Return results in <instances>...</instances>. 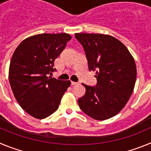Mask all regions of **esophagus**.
<instances>
[{"instance_id": "1", "label": "esophagus", "mask_w": 151, "mask_h": 151, "mask_svg": "<svg viewBox=\"0 0 151 151\" xmlns=\"http://www.w3.org/2000/svg\"><path fill=\"white\" fill-rule=\"evenodd\" d=\"M72 85H78V82H71Z\"/></svg>"}]
</instances>
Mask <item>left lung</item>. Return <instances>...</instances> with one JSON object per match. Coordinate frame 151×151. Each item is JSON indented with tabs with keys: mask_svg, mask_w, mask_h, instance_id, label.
<instances>
[{
	"mask_svg": "<svg viewBox=\"0 0 151 151\" xmlns=\"http://www.w3.org/2000/svg\"><path fill=\"white\" fill-rule=\"evenodd\" d=\"M85 50L90 71H95L97 83L82 84L85 95L78 106L96 120H105L118 114L130 98L135 85L137 69L134 57L116 38L104 34L76 33Z\"/></svg>",
	"mask_w": 151,
	"mask_h": 151,
	"instance_id": "left-lung-1",
	"label": "left lung"
}]
</instances>
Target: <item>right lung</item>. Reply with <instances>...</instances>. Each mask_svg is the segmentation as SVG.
Here are the masks:
<instances>
[{"mask_svg": "<svg viewBox=\"0 0 151 151\" xmlns=\"http://www.w3.org/2000/svg\"><path fill=\"white\" fill-rule=\"evenodd\" d=\"M72 37L66 33L35 35L21 42L13 54L9 81L16 100L29 115L42 119L58 109L71 82L51 78L54 61Z\"/></svg>", "mask_w": 151, "mask_h": 151, "instance_id": "1", "label": "right lung"}]
</instances>
